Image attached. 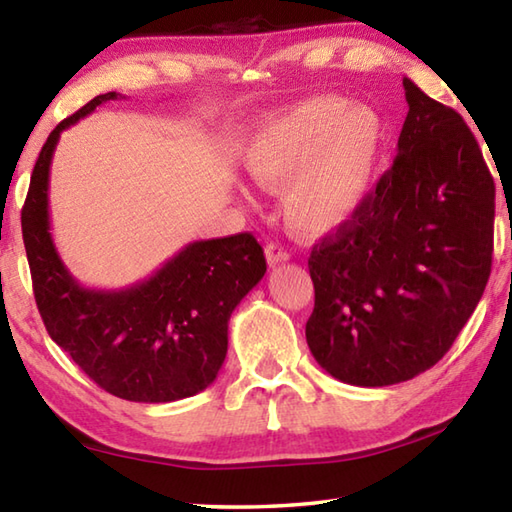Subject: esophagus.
Listing matches in <instances>:
<instances>
[{
  "label": "esophagus",
  "mask_w": 512,
  "mask_h": 512,
  "mask_svg": "<svg viewBox=\"0 0 512 512\" xmlns=\"http://www.w3.org/2000/svg\"><path fill=\"white\" fill-rule=\"evenodd\" d=\"M264 253H266V259H268L270 266L284 264V262H288V259H290V253L281 244H266Z\"/></svg>",
  "instance_id": "1"
}]
</instances>
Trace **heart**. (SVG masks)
I'll return each instance as SVG.
<instances>
[{
	"label": "heart",
	"instance_id": "heart-1",
	"mask_svg": "<svg viewBox=\"0 0 512 512\" xmlns=\"http://www.w3.org/2000/svg\"><path fill=\"white\" fill-rule=\"evenodd\" d=\"M380 143L383 125L369 107L321 96L259 127L242 149V167L262 189H284L292 228L321 235L361 209Z\"/></svg>",
	"mask_w": 512,
	"mask_h": 512
}]
</instances>
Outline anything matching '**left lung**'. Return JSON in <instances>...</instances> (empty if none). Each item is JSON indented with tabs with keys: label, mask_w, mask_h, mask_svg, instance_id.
Masks as SVG:
<instances>
[{
	"label": "left lung",
	"mask_w": 512,
	"mask_h": 512,
	"mask_svg": "<svg viewBox=\"0 0 512 512\" xmlns=\"http://www.w3.org/2000/svg\"><path fill=\"white\" fill-rule=\"evenodd\" d=\"M394 167L352 220L314 244L312 356L330 376L385 387L436 365L482 299L495 182L464 118L402 79Z\"/></svg>",
	"instance_id": "8db88e82"
}]
</instances>
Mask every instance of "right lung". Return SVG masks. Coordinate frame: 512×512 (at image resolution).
<instances>
[{"mask_svg":"<svg viewBox=\"0 0 512 512\" xmlns=\"http://www.w3.org/2000/svg\"><path fill=\"white\" fill-rule=\"evenodd\" d=\"M116 92L99 94L52 129L21 209L32 290L50 339L112 396L171 402L209 387L226 358L228 321L266 273L250 233L184 246L154 275L123 290H90L63 266L50 235L48 180L63 129Z\"/></svg>","mask_w":512,"mask_h":512,"instance_id":"1","label":"right lung"}]
</instances>
